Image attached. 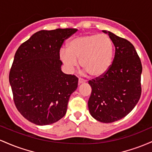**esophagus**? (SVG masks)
I'll use <instances>...</instances> for the list:
<instances>
[{
	"mask_svg": "<svg viewBox=\"0 0 152 152\" xmlns=\"http://www.w3.org/2000/svg\"><path fill=\"white\" fill-rule=\"evenodd\" d=\"M85 82H86V81H85V80L82 79V78H78V84H81V83H85Z\"/></svg>",
	"mask_w": 152,
	"mask_h": 152,
	"instance_id": "1",
	"label": "esophagus"
}]
</instances>
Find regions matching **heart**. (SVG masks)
<instances>
[{"label":"heart","instance_id":"obj_1","mask_svg":"<svg viewBox=\"0 0 152 152\" xmlns=\"http://www.w3.org/2000/svg\"><path fill=\"white\" fill-rule=\"evenodd\" d=\"M114 47L112 41L104 34L76 36L66 43V50H61L60 58L69 71L80 65L90 76L101 77L112 65Z\"/></svg>","mask_w":152,"mask_h":152}]
</instances>
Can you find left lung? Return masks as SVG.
I'll list each match as a JSON object with an SVG mask.
<instances>
[{
	"instance_id": "obj_1",
	"label": "left lung",
	"mask_w": 152,
	"mask_h": 152,
	"mask_svg": "<svg viewBox=\"0 0 152 152\" xmlns=\"http://www.w3.org/2000/svg\"><path fill=\"white\" fill-rule=\"evenodd\" d=\"M103 32L109 35L114 43V58L106 74L88 81L92 91L88 106L97 121L112 123L129 114L139 102L142 66L129 41L110 31Z\"/></svg>"
}]
</instances>
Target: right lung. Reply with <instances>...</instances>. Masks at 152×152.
I'll return each mask as SVG.
<instances>
[{"instance_id":"right-lung-1","label":"right lung","mask_w":152,"mask_h":152,"mask_svg":"<svg viewBox=\"0 0 152 152\" xmlns=\"http://www.w3.org/2000/svg\"><path fill=\"white\" fill-rule=\"evenodd\" d=\"M77 31H39L15 52L9 82L17 109L31 123L51 124L65 116L78 78L62 72L59 52L64 41Z\"/></svg>"}]
</instances>
